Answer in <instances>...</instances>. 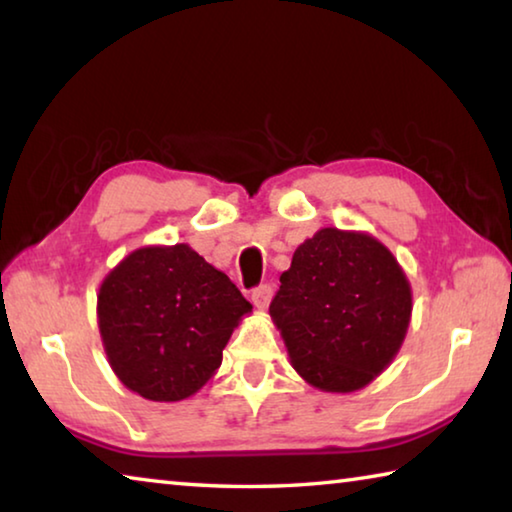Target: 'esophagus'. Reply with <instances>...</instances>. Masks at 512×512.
Instances as JSON below:
<instances>
[{
    "instance_id": "1",
    "label": "esophagus",
    "mask_w": 512,
    "mask_h": 512,
    "mask_svg": "<svg viewBox=\"0 0 512 512\" xmlns=\"http://www.w3.org/2000/svg\"><path fill=\"white\" fill-rule=\"evenodd\" d=\"M271 298H273L271 284H259V287H255L253 293H250V300H253V305L257 309H266L268 302H271Z\"/></svg>"
}]
</instances>
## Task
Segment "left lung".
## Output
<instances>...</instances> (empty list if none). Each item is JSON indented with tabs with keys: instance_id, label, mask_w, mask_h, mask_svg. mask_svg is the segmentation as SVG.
<instances>
[{
	"instance_id": "1",
	"label": "left lung",
	"mask_w": 512,
	"mask_h": 512,
	"mask_svg": "<svg viewBox=\"0 0 512 512\" xmlns=\"http://www.w3.org/2000/svg\"><path fill=\"white\" fill-rule=\"evenodd\" d=\"M271 318L293 368L325 393H352L388 368L411 320V284L366 232L323 228L280 275Z\"/></svg>"
}]
</instances>
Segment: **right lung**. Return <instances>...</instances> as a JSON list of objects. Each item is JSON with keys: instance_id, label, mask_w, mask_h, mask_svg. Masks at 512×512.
<instances>
[{"instance_id": "obj_1", "label": "right lung", "mask_w": 512, "mask_h": 512, "mask_svg": "<svg viewBox=\"0 0 512 512\" xmlns=\"http://www.w3.org/2000/svg\"><path fill=\"white\" fill-rule=\"evenodd\" d=\"M250 311L230 277L187 244L133 250L97 296L112 370L153 402H180L201 391L221 366L232 329Z\"/></svg>"}]
</instances>
